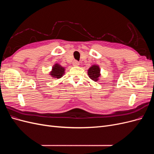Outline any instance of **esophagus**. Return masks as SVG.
Masks as SVG:
<instances>
[{
	"mask_svg": "<svg viewBox=\"0 0 154 154\" xmlns=\"http://www.w3.org/2000/svg\"><path fill=\"white\" fill-rule=\"evenodd\" d=\"M72 65H73V66L76 67L80 65V63H79L78 61H76V60H74V61L72 62Z\"/></svg>",
	"mask_w": 154,
	"mask_h": 154,
	"instance_id": "esophagus-1",
	"label": "esophagus"
}]
</instances>
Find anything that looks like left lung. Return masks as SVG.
Masks as SVG:
<instances>
[{"label": "left lung", "instance_id": "1", "mask_svg": "<svg viewBox=\"0 0 154 154\" xmlns=\"http://www.w3.org/2000/svg\"><path fill=\"white\" fill-rule=\"evenodd\" d=\"M100 68L97 65H92V66L89 67L87 71L88 76L94 82H97L101 77L100 73Z\"/></svg>", "mask_w": 154, "mask_h": 154}]
</instances>
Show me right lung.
I'll return each instance as SVG.
<instances>
[{
  "mask_svg": "<svg viewBox=\"0 0 154 154\" xmlns=\"http://www.w3.org/2000/svg\"><path fill=\"white\" fill-rule=\"evenodd\" d=\"M65 71H66L65 67H62L61 65L57 63L52 67V70L50 71L49 74L52 78L59 79L63 76V75L65 74Z\"/></svg>",
  "mask_w": 154,
  "mask_h": 154,
  "instance_id": "1",
  "label": "right lung"
}]
</instances>
